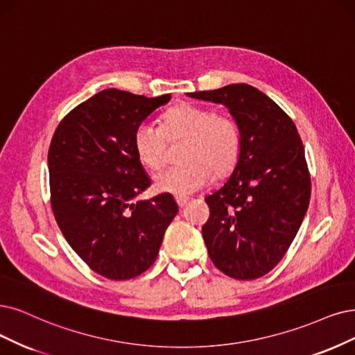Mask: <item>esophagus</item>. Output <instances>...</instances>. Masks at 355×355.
Masks as SVG:
<instances>
[{
  "label": "esophagus",
  "instance_id": "34e87169",
  "mask_svg": "<svg viewBox=\"0 0 355 355\" xmlns=\"http://www.w3.org/2000/svg\"><path fill=\"white\" fill-rule=\"evenodd\" d=\"M175 202H177V205H178L180 207H184V206L187 205V202H189V198H184V196H177Z\"/></svg>",
  "mask_w": 355,
  "mask_h": 355
}]
</instances>
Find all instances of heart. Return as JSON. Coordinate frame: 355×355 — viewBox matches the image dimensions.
<instances>
[{
  "instance_id": "obj_1",
  "label": "heart",
  "mask_w": 355,
  "mask_h": 355,
  "mask_svg": "<svg viewBox=\"0 0 355 355\" xmlns=\"http://www.w3.org/2000/svg\"><path fill=\"white\" fill-rule=\"evenodd\" d=\"M166 140L184 141L180 150L182 164L155 177V189L162 193L190 194L212 178L224 177L239 164L241 131L230 115L212 108L180 103L162 116V128L143 121L136 127L133 144L139 162L150 171L165 162Z\"/></svg>"
}]
</instances>
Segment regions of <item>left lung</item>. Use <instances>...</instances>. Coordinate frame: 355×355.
<instances>
[{"label": "left lung", "mask_w": 355, "mask_h": 355, "mask_svg": "<svg viewBox=\"0 0 355 355\" xmlns=\"http://www.w3.org/2000/svg\"><path fill=\"white\" fill-rule=\"evenodd\" d=\"M187 95L227 107L243 141L231 175L205 199L211 207L202 228L209 257L231 278L263 277L290 248L309 209L303 141L279 105L250 85Z\"/></svg>", "instance_id": "8db88e82"}]
</instances>
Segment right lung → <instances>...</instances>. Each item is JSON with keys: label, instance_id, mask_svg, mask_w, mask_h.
Segmentation results:
<instances>
[{"label": "right lung", "instance_id": "obj_1", "mask_svg": "<svg viewBox=\"0 0 355 355\" xmlns=\"http://www.w3.org/2000/svg\"><path fill=\"white\" fill-rule=\"evenodd\" d=\"M171 95L107 89L70 111L48 152L51 206L70 247L102 277L124 281L148 270L178 212L173 196H137L150 186L139 162L136 127Z\"/></svg>", "mask_w": 355, "mask_h": 355}]
</instances>
